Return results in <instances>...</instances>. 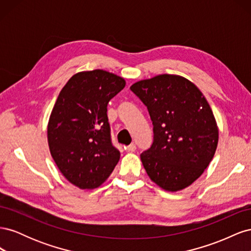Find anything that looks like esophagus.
I'll return each instance as SVG.
<instances>
[{
    "instance_id": "obj_1",
    "label": "esophagus",
    "mask_w": 251,
    "mask_h": 251,
    "mask_svg": "<svg viewBox=\"0 0 251 251\" xmlns=\"http://www.w3.org/2000/svg\"><path fill=\"white\" fill-rule=\"evenodd\" d=\"M126 150H127L128 151H136V146H135L134 143H131L130 146L126 147Z\"/></svg>"
}]
</instances>
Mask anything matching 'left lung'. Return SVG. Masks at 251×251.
I'll return each mask as SVG.
<instances>
[{
  "instance_id": "left-lung-1",
  "label": "left lung",
  "mask_w": 251,
  "mask_h": 251,
  "mask_svg": "<svg viewBox=\"0 0 251 251\" xmlns=\"http://www.w3.org/2000/svg\"><path fill=\"white\" fill-rule=\"evenodd\" d=\"M148 108L154 141L140 155L151 180L168 192L191 185L216 153L219 128L201 91L185 77L161 74L130 88Z\"/></svg>"
}]
</instances>
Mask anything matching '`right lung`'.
Returning <instances> with one entry per match:
<instances>
[{
    "mask_svg": "<svg viewBox=\"0 0 251 251\" xmlns=\"http://www.w3.org/2000/svg\"><path fill=\"white\" fill-rule=\"evenodd\" d=\"M125 86L123 77L108 71L78 72L68 80L52 109L47 128L51 156L64 177L80 189L101 185L119 161L107 107Z\"/></svg>",
    "mask_w": 251,
    "mask_h": 251,
    "instance_id": "1",
    "label": "right lung"
}]
</instances>
